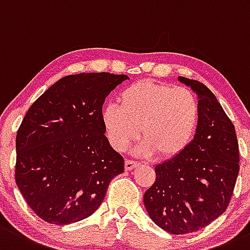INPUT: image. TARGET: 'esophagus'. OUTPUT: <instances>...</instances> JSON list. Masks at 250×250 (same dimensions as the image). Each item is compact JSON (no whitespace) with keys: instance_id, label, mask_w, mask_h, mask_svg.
<instances>
[{"instance_id":"obj_1","label":"esophagus","mask_w":250,"mask_h":250,"mask_svg":"<svg viewBox=\"0 0 250 250\" xmlns=\"http://www.w3.org/2000/svg\"><path fill=\"white\" fill-rule=\"evenodd\" d=\"M136 165H138V163L136 162H134V160H130V159H127L125 160V171H130V170H133Z\"/></svg>"}]
</instances>
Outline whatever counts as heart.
Here are the masks:
<instances>
[{
  "mask_svg": "<svg viewBox=\"0 0 250 250\" xmlns=\"http://www.w3.org/2000/svg\"><path fill=\"white\" fill-rule=\"evenodd\" d=\"M118 105L102 110L107 140L117 151H125L139 136L144 141L136 153L172 158L185 151L198 128L200 107L188 88L160 83H133L118 94Z\"/></svg>",
  "mask_w": 250,
  "mask_h": 250,
  "instance_id": "1",
  "label": "heart"
}]
</instances>
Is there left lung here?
Returning <instances> with one entry per match:
<instances>
[{"label":"left lung","mask_w":250,"mask_h":250,"mask_svg":"<svg viewBox=\"0 0 250 250\" xmlns=\"http://www.w3.org/2000/svg\"><path fill=\"white\" fill-rule=\"evenodd\" d=\"M178 81L198 96V128L185 151L154 167L156 181L144 205L159 228L185 235L224 213L240 171V153L235 127L214 94L196 80Z\"/></svg>","instance_id":"8db88e82"}]
</instances>
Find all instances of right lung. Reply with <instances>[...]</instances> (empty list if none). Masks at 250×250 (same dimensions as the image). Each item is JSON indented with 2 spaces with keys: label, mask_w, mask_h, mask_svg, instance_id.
<instances>
[{
  "label": "right lung",
  "mask_w": 250,
  "mask_h": 250,
  "mask_svg": "<svg viewBox=\"0 0 250 250\" xmlns=\"http://www.w3.org/2000/svg\"><path fill=\"white\" fill-rule=\"evenodd\" d=\"M127 75H68L31 105L17 134L15 182L32 211L56 225L90 217L125 160L105 136L102 107Z\"/></svg>",
  "instance_id": "add662e5"
}]
</instances>
